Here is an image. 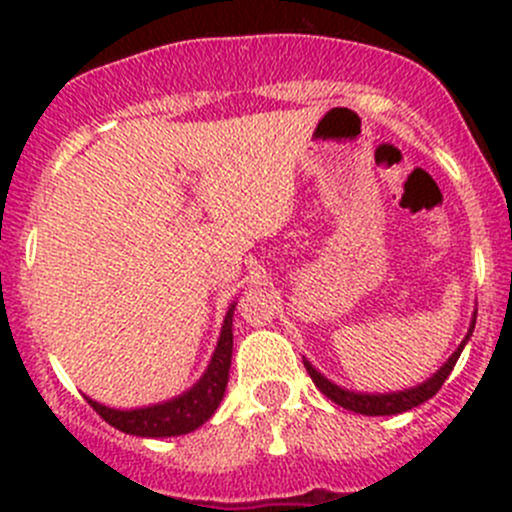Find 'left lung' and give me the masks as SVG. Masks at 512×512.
Masks as SVG:
<instances>
[{"label":"left lung","mask_w":512,"mask_h":512,"mask_svg":"<svg viewBox=\"0 0 512 512\" xmlns=\"http://www.w3.org/2000/svg\"><path fill=\"white\" fill-rule=\"evenodd\" d=\"M473 327H476V314H473L471 329H468V334H466V339L461 342V347H458L456 352L451 354V359H448L446 364H443L441 369H438L436 374L431 376V379H426L423 384L414 386V389L394 391V394H354V391H347V389H342V386L332 384L329 379H324V376L319 374V371L314 369L309 361H304V366H307V371H309V376H312L314 386H317V389L322 391L327 399H332L334 404L344 406V409L354 411V414H364V416L404 414V411L414 409V406L423 404V401H428L431 396L438 394V389L443 386V381L448 379V374H451L453 366H456V361H458V356H461L463 347H466V342L471 339Z\"/></svg>","instance_id":"obj_1"}]
</instances>
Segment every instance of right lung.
I'll use <instances>...</instances> for the list:
<instances>
[{
    "mask_svg": "<svg viewBox=\"0 0 512 512\" xmlns=\"http://www.w3.org/2000/svg\"><path fill=\"white\" fill-rule=\"evenodd\" d=\"M232 309H235V304L227 309L223 332H220V342L218 347H215L213 359H210L208 371L200 376V381L193 386V389L175 396V399L165 401V404L146 406V409H131V411L108 409V406L96 404V401L89 399V404L94 406L96 414L106 423H111L113 428H118V431L131 433V436H143V438L183 436V433H190L198 426H203V423L215 414L220 401H223L227 376H230Z\"/></svg>",
    "mask_w": 512,
    "mask_h": 512,
    "instance_id": "add662e5",
    "label": "right lung"
}]
</instances>
